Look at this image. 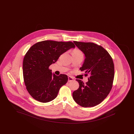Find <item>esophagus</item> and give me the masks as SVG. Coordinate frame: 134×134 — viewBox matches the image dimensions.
Segmentation results:
<instances>
[{
    "instance_id": "1",
    "label": "esophagus",
    "mask_w": 134,
    "mask_h": 134,
    "mask_svg": "<svg viewBox=\"0 0 134 134\" xmlns=\"http://www.w3.org/2000/svg\"><path fill=\"white\" fill-rule=\"evenodd\" d=\"M68 82H71V81H72L74 80L73 78L72 77L68 76Z\"/></svg>"
}]
</instances>
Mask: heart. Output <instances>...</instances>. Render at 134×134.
Listing matches in <instances>:
<instances>
[{"mask_svg": "<svg viewBox=\"0 0 134 134\" xmlns=\"http://www.w3.org/2000/svg\"><path fill=\"white\" fill-rule=\"evenodd\" d=\"M80 54V55H83L82 52L80 51L79 49H75L73 51H72V54Z\"/></svg>", "mask_w": 134, "mask_h": 134, "instance_id": "b5f03b06", "label": "heart"}]
</instances>
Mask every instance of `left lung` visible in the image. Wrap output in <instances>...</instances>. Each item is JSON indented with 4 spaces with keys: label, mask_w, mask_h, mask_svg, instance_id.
<instances>
[{
    "label": "left lung",
    "mask_w": 134,
    "mask_h": 134,
    "mask_svg": "<svg viewBox=\"0 0 134 134\" xmlns=\"http://www.w3.org/2000/svg\"><path fill=\"white\" fill-rule=\"evenodd\" d=\"M73 42L85 56L80 70L89 77L86 83L76 79L79 87L73 92V98L81 107H93L102 102L111 89L115 76L113 60L101 46L90 42Z\"/></svg>",
    "instance_id": "8db88e82"
}]
</instances>
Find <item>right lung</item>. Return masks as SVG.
<instances>
[{"label": "right lung", "mask_w": 134, "mask_h": 134, "mask_svg": "<svg viewBox=\"0 0 134 134\" xmlns=\"http://www.w3.org/2000/svg\"><path fill=\"white\" fill-rule=\"evenodd\" d=\"M75 47L72 42L47 40L38 42L29 49L23 60V76L26 88L35 99L45 103L57 96L68 78L65 74H53L49 67L62 54Z\"/></svg>", "instance_id": "1"}]
</instances>
